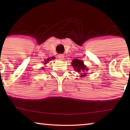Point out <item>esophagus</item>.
I'll list each match as a JSON object with an SVG mask.
<instances>
[{"mask_svg":"<svg viewBox=\"0 0 130 130\" xmlns=\"http://www.w3.org/2000/svg\"><path fill=\"white\" fill-rule=\"evenodd\" d=\"M58 58H59V60H63L64 58V56L63 54H60L58 55Z\"/></svg>","mask_w":130,"mask_h":130,"instance_id":"esophagus-1","label":"esophagus"}]
</instances>
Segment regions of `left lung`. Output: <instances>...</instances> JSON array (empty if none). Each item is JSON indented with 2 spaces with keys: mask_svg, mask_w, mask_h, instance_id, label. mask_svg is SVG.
Instances as JSON below:
<instances>
[{
  "mask_svg": "<svg viewBox=\"0 0 130 130\" xmlns=\"http://www.w3.org/2000/svg\"><path fill=\"white\" fill-rule=\"evenodd\" d=\"M72 65L73 67L74 70L77 71L78 73H80L81 77H85L87 74L86 72L88 71V69L86 68V66L84 64L83 61L80 60L73 59L72 62Z\"/></svg>",
  "mask_w": 130,
  "mask_h": 130,
  "instance_id": "obj_1",
  "label": "left lung"
}]
</instances>
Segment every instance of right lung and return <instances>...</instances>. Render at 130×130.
Returning a JSON list of instances; mask_svg holds the SVG:
<instances>
[{
  "label": "right lung",
  "instance_id": "right-lung-1",
  "mask_svg": "<svg viewBox=\"0 0 130 130\" xmlns=\"http://www.w3.org/2000/svg\"><path fill=\"white\" fill-rule=\"evenodd\" d=\"M50 60H51L50 58H47V59L46 60V61H45V63H44V64H47V62L48 61H50ZM42 69H44V68H42Z\"/></svg>",
  "mask_w": 130,
  "mask_h": 130
}]
</instances>
